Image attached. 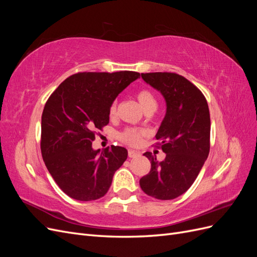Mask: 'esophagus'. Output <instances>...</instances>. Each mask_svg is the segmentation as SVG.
Returning <instances> with one entry per match:
<instances>
[{
    "label": "esophagus",
    "mask_w": 257,
    "mask_h": 257,
    "mask_svg": "<svg viewBox=\"0 0 257 257\" xmlns=\"http://www.w3.org/2000/svg\"><path fill=\"white\" fill-rule=\"evenodd\" d=\"M138 155H141V152H138V151L133 150V149L128 150V157L130 158H136V157H138Z\"/></svg>",
    "instance_id": "1"
}]
</instances>
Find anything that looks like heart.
<instances>
[{"label":"heart","instance_id":"heart-1","mask_svg":"<svg viewBox=\"0 0 257 257\" xmlns=\"http://www.w3.org/2000/svg\"><path fill=\"white\" fill-rule=\"evenodd\" d=\"M136 98L145 112L154 111L157 109L158 107L157 98H155L154 94L150 90L148 89L139 90L136 93ZM114 113H115V104H112L110 108V114L113 115ZM142 135H143V132L137 128H126L121 134V138L124 143H126L131 146H137L139 143H141Z\"/></svg>","mask_w":257,"mask_h":257}]
</instances>
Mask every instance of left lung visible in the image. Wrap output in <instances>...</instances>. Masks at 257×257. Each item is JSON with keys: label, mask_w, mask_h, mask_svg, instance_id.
<instances>
[{"label": "left lung", "mask_w": 257, "mask_h": 257, "mask_svg": "<svg viewBox=\"0 0 257 257\" xmlns=\"http://www.w3.org/2000/svg\"><path fill=\"white\" fill-rule=\"evenodd\" d=\"M142 78L165 99L166 113L155 138L166 157L159 162L151 152L144 153L151 169L139 184L153 198L174 199L191 188L208 158V103L195 85L178 74L147 73Z\"/></svg>", "instance_id": "obj_1"}]
</instances>
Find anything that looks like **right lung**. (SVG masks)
<instances>
[{
	"instance_id": "right-lung-1",
	"label": "right lung",
	"mask_w": 257,
	"mask_h": 257,
	"mask_svg": "<svg viewBox=\"0 0 257 257\" xmlns=\"http://www.w3.org/2000/svg\"><path fill=\"white\" fill-rule=\"evenodd\" d=\"M141 77L136 72L78 73L56 89L42 114L41 149L48 172L66 195L90 201L103 197L127 150L92 148L95 131L109 123L113 100Z\"/></svg>"
}]
</instances>
